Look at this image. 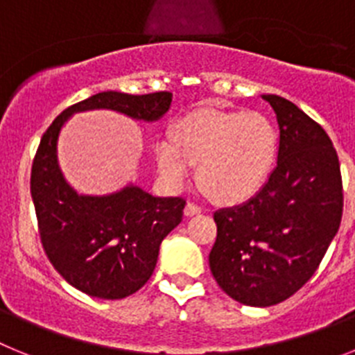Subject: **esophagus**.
Instances as JSON below:
<instances>
[{
    "label": "esophagus",
    "mask_w": 355,
    "mask_h": 355,
    "mask_svg": "<svg viewBox=\"0 0 355 355\" xmlns=\"http://www.w3.org/2000/svg\"><path fill=\"white\" fill-rule=\"evenodd\" d=\"M200 211H202V208H200L199 205H196V202H188V205L184 206V215H187V216L199 215Z\"/></svg>",
    "instance_id": "obj_1"
}]
</instances>
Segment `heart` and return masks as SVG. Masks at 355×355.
I'll return each mask as SVG.
<instances>
[{"label": "heart", "instance_id": "1", "mask_svg": "<svg viewBox=\"0 0 355 355\" xmlns=\"http://www.w3.org/2000/svg\"><path fill=\"white\" fill-rule=\"evenodd\" d=\"M277 156V130L261 112L197 110L156 146L159 174L183 187L192 165L197 181L218 202H241L261 190Z\"/></svg>", "mask_w": 355, "mask_h": 355}]
</instances>
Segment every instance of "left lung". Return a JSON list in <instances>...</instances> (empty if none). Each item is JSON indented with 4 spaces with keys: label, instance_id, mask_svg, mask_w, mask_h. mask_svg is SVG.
<instances>
[{
    "label": "left lung",
    "instance_id": "1",
    "mask_svg": "<svg viewBox=\"0 0 355 355\" xmlns=\"http://www.w3.org/2000/svg\"><path fill=\"white\" fill-rule=\"evenodd\" d=\"M279 124L277 165L252 199L215 211L209 268L236 302L268 307L311 279L340 229V159L318 122L266 94Z\"/></svg>",
    "mask_w": 355,
    "mask_h": 355
}]
</instances>
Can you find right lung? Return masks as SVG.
Here are the masks:
<instances>
[{
  "instance_id": "right-lung-1",
  "label": "right lung",
  "mask_w": 355,
  "mask_h": 355,
  "mask_svg": "<svg viewBox=\"0 0 355 355\" xmlns=\"http://www.w3.org/2000/svg\"><path fill=\"white\" fill-rule=\"evenodd\" d=\"M171 105V92H99L65 108L40 140L30 181L40 241L56 272L90 297L119 300L139 291L155 272L163 238L183 218L187 200L155 197L135 184L110 196H78L58 167L62 126L76 112L99 108L153 122Z\"/></svg>"
}]
</instances>
